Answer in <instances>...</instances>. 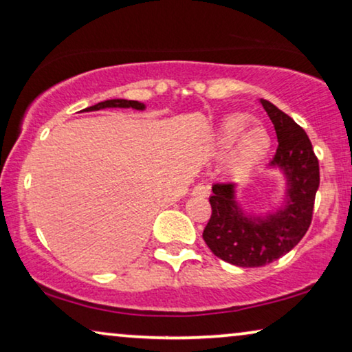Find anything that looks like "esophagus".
Returning a JSON list of instances; mask_svg holds the SVG:
<instances>
[{
  "instance_id": "34e87169",
  "label": "esophagus",
  "mask_w": 352,
  "mask_h": 352,
  "mask_svg": "<svg viewBox=\"0 0 352 352\" xmlns=\"http://www.w3.org/2000/svg\"><path fill=\"white\" fill-rule=\"evenodd\" d=\"M193 195H195V197H201V198L208 197V195H209V186L203 185V184L197 185V186H195V188H193Z\"/></svg>"
}]
</instances>
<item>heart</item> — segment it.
<instances>
[{
    "instance_id": "1",
    "label": "heart",
    "mask_w": 352,
    "mask_h": 352,
    "mask_svg": "<svg viewBox=\"0 0 352 352\" xmlns=\"http://www.w3.org/2000/svg\"><path fill=\"white\" fill-rule=\"evenodd\" d=\"M243 113L229 115L222 120L214 138V149L219 155L228 154V168L234 173L252 170L271 148V135L260 123L251 124Z\"/></svg>"
}]
</instances>
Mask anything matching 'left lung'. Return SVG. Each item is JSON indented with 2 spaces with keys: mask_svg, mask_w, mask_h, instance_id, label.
<instances>
[{
  "mask_svg": "<svg viewBox=\"0 0 352 352\" xmlns=\"http://www.w3.org/2000/svg\"><path fill=\"white\" fill-rule=\"evenodd\" d=\"M260 104L274 124L278 149L268 168L284 175V201L274 212L255 214L237 201L234 184L212 185L211 217L203 230L209 250L242 268L273 263L294 248L312 222L320 168L307 133L271 102Z\"/></svg>",
  "mask_w": 352,
  "mask_h": 352,
  "instance_id": "left-lung-1",
  "label": "left lung"
}]
</instances>
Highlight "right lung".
Listing matches in <instances>:
<instances>
[{"label": "right lung", "mask_w": 352, "mask_h": 352, "mask_svg": "<svg viewBox=\"0 0 352 352\" xmlns=\"http://www.w3.org/2000/svg\"><path fill=\"white\" fill-rule=\"evenodd\" d=\"M102 109H135V110H144L146 105L141 104L138 100H126V99H112V100H104L99 104L87 107L86 112H94V110Z\"/></svg>", "instance_id": "1"}]
</instances>
